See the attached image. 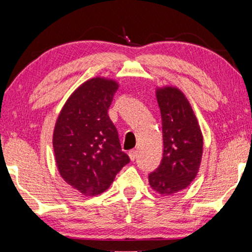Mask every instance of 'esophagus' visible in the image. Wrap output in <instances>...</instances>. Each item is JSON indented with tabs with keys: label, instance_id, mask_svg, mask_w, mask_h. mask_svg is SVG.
I'll use <instances>...</instances> for the list:
<instances>
[{
	"label": "esophagus",
	"instance_id": "34e87169",
	"mask_svg": "<svg viewBox=\"0 0 252 252\" xmlns=\"http://www.w3.org/2000/svg\"><path fill=\"white\" fill-rule=\"evenodd\" d=\"M129 158H130L131 161L136 160V158H137V151H136V150H131V151H129Z\"/></svg>",
	"mask_w": 252,
	"mask_h": 252
}]
</instances>
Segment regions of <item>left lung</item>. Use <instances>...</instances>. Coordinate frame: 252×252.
<instances>
[{"mask_svg":"<svg viewBox=\"0 0 252 252\" xmlns=\"http://www.w3.org/2000/svg\"><path fill=\"white\" fill-rule=\"evenodd\" d=\"M161 112L163 158L148 182L162 195L185 189L195 178L203 153L197 119L185 94L176 87L157 89Z\"/></svg>","mask_w":252,"mask_h":252,"instance_id":"8db88e82","label":"left lung"}]
</instances>
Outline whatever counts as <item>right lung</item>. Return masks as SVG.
<instances>
[{
	"instance_id": "1",
	"label": "right lung",
	"mask_w": 252,
	"mask_h": 252,
	"mask_svg": "<svg viewBox=\"0 0 252 252\" xmlns=\"http://www.w3.org/2000/svg\"><path fill=\"white\" fill-rule=\"evenodd\" d=\"M119 83L94 77L70 94L57 119L54 138L57 168L65 182L86 196L105 192L130 162L108 116Z\"/></svg>"
}]
</instances>
